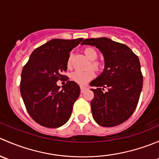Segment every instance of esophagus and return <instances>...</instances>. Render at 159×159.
<instances>
[{"label":"esophagus","instance_id":"esophagus-1","mask_svg":"<svg viewBox=\"0 0 159 159\" xmlns=\"http://www.w3.org/2000/svg\"><path fill=\"white\" fill-rule=\"evenodd\" d=\"M80 89H81V93H83L86 90V88L85 87H83V86H81V88H80Z\"/></svg>","mask_w":159,"mask_h":159}]
</instances>
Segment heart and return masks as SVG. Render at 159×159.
Listing matches in <instances>:
<instances>
[{"label":"heart","mask_w":159,"mask_h":159,"mask_svg":"<svg viewBox=\"0 0 159 159\" xmlns=\"http://www.w3.org/2000/svg\"><path fill=\"white\" fill-rule=\"evenodd\" d=\"M84 54L88 57L91 61V65H89L90 68H93L95 70H99L102 68V63L99 61L96 60L98 58V51L94 48L89 47L84 49ZM67 67L70 68L71 67V54H70L67 61ZM94 71L92 69H89L87 70H75L70 75V78L73 81L76 82L77 84L84 85L87 84L89 81L93 79L94 77Z\"/></svg>","instance_id":"obj_1"}]
</instances>
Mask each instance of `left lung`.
Segmentation results:
<instances>
[{"mask_svg":"<svg viewBox=\"0 0 159 159\" xmlns=\"http://www.w3.org/2000/svg\"><path fill=\"white\" fill-rule=\"evenodd\" d=\"M81 44L95 46L105 57L104 71L90 83L96 87L91 89L94 92L91 107L94 121L103 127L125 122L134 113L142 89L139 57L127 45L107 38L85 39Z\"/></svg>","mask_w":159,"mask_h":159,"instance_id":"8db88e82","label":"left lung"}]
</instances>
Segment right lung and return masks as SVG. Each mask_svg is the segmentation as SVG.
Listing matches in <instances>:
<instances>
[{"label":"right lung","instance_id":"right-lung-1","mask_svg":"<svg viewBox=\"0 0 159 159\" xmlns=\"http://www.w3.org/2000/svg\"><path fill=\"white\" fill-rule=\"evenodd\" d=\"M81 41L82 38L51 40L37 48L24 66L20 94L32 119L44 127H61L70 118L80 88L63 73L68 68L69 52ZM64 77L67 82L60 89L57 81Z\"/></svg>","mask_w":159,"mask_h":159}]
</instances>
